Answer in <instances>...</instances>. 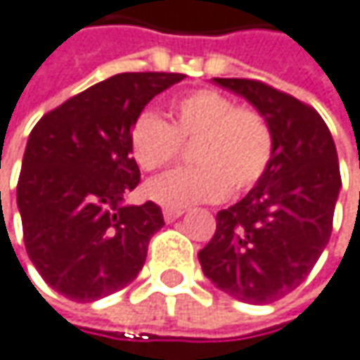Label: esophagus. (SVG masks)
Here are the masks:
<instances>
[{"instance_id":"1","label":"esophagus","mask_w":360,"mask_h":360,"mask_svg":"<svg viewBox=\"0 0 360 360\" xmlns=\"http://www.w3.org/2000/svg\"><path fill=\"white\" fill-rule=\"evenodd\" d=\"M185 214V210H181V207H165L162 210V216H165V220L167 222H173V220H177Z\"/></svg>"}]
</instances>
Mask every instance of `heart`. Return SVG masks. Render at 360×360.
I'll return each instance as SVG.
<instances>
[{"label": "heart", "mask_w": 360, "mask_h": 360, "mask_svg": "<svg viewBox=\"0 0 360 360\" xmlns=\"http://www.w3.org/2000/svg\"><path fill=\"white\" fill-rule=\"evenodd\" d=\"M171 124L142 112L130 130L132 155L144 171H160L179 157L181 142H195V167L173 171L146 185V195L167 207L220 201L232 189H250L273 159L275 138L266 117L238 108L216 89H195L171 103Z\"/></svg>", "instance_id": "obj_1"}]
</instances>
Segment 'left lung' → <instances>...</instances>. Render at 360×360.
I'll return each instance as SVG.
<instances>
[{
  "label": "left lung",
  "instance_id": "1",
  "mask_svg": "<svg viewBox=\"0 0 360 360\" xmlns=\"http://www.w3.org/2000/svg\"><path fill=\"white\" fill-rule=\"evenodd\" d=\"M261 112L275 138L264 175L216 216L200 250L203 275L246 304H273L306 281L332 234L342 187L338 155L322 116L255 79H214Z\"/></svg>",
  "mask_w": 360,
  "mask_h": 360
}]
</instances>
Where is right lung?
Segmentation results:
<instances>
[{"label": "right lung", "mask_w": 360, "mask_h": 360, "mask_svg": "<svg viewBox=\"0 0 360 360\" xmlns=\"http://www.w3.org/2000/svg\"><path fill=\"white\" fill-rule=\"evenodd\" d=\"M181 73H120L38 120L18 179L24 244L42 279L73 302H96L138 277L157 203L124 205L140 183L130 130L144 105Z\"/></svg>", "instance_id": "right-lung-1"}]
</instances>
